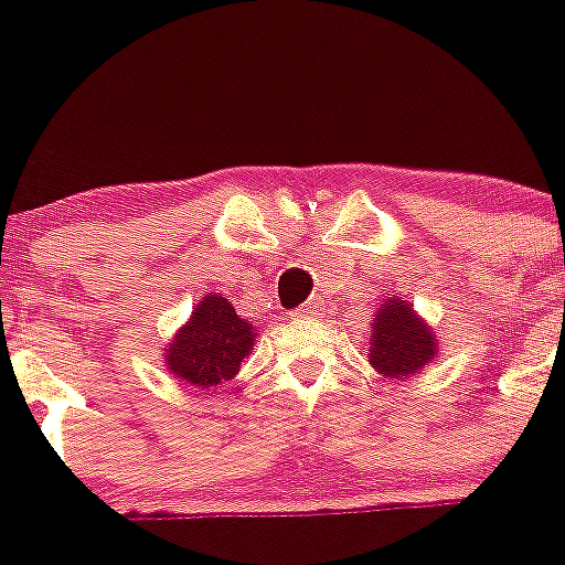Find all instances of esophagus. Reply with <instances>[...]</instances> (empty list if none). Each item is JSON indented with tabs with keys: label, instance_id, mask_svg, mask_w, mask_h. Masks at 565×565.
I'll use <instances>...</instances> for the list:
<instances>
[{
	"label": "esophagus",
	"instance_id": "34e87169",
	"mask_svg": "<svg viewBox=\"0 0 565 565\" xmlns=\"http://www.w3.org/2000/svg\"><path fill=\"white\" fill-rule=\"evenodd\" d=\"M319 311H322V306H319V300H311V303L300 306V309L295 311L292 317H300V319H311V317H317Z\"/></svg>",
	"mask_w": 565,
	"mask_h": 565
}]
</instances>
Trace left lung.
Returning a JSON list of instances; mask_svg holds the SVG:
<instances>
[{"instance_id": "obj_1", "label": "left lung", "mask_w": 565, "mask_h": 565, "mask_svg": "<svg viewBox=\"0 0 565 565\" xmlns=\"http://www.w3.org/2000/svg\"><path fill=\"white\" fill-rule=\"evenodd\" d=\"M369 333V363L383 377H415L440 355V335L398 295L380 303Z\"/></svg>"}]
</instances>
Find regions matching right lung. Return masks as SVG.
<instances>
[{
  "label": "right lung",
  "instance_id": "right-lung-1",
  "mask_svg": "<svg viewBox=\"0 0 565 565\" xmlns=\"http://www.w3.org/2000/svg\"><path fill=\"white\" fill-rule=\"evenodd\" d=\"M256 344V330L221 292H207L191 319L163 347V363L188 388L215 391L241 372Z\"/></svg>",
  "mask_w": 565,
  "mask_h": 565
}]
</instances>
